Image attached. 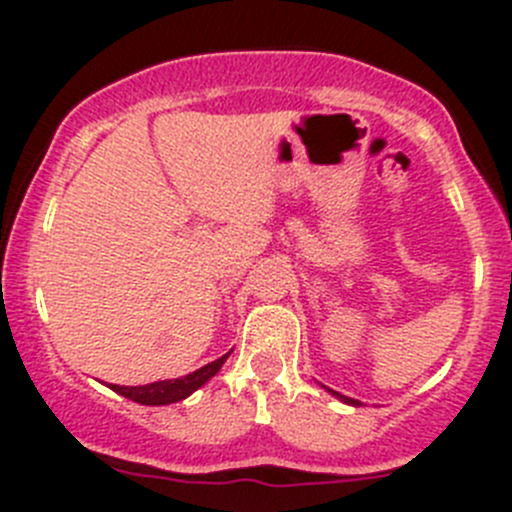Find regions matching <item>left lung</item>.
I'll list each match as a JSON object with an SVG mask.
<instances>
[{
	"label": "left lung",
	"instance_id": "left-lung-1",
	"mask_svg": "<svg viewBox=\"0 0 512 512\" xmlns=\"http://www.w3.org/2000/svg\"><path fill=\"white\" fill-rule=\"evenodd\" d=\"M327 391H329V394H332V396H337L339 401H344V404H349V406H359V401H356V399H349V396H342V394H339V391H332V389H327Z\"/></svg>",
	"mask_w": 512,
	"mask_h": 512
}]
</instances>
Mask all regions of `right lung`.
<instances>
[{"instance_id": "obj_1", "label": "right lung", "mask_w": 512, "mask_h": 512, "mask_svg": "<svg viewBox=\"0 0 512 512\" xmlns=\"http://www.w3.org/2000/svg\"><path fill=\"white\" fill-rule=\"evenodd\" d=\"M230 356V352L220 356V359L210 361L205 364L203 369L193 371V374H185L180 379H165V381H153V384L146 386H118L111 384V389L116 394L126 396V399L136 401V404L143 406H165V404H175V401H183L188 399L193 391H198L205 381L213 379L215 374L220 371V366L225 364V359Z\"/></svg>"}]
</instances>
